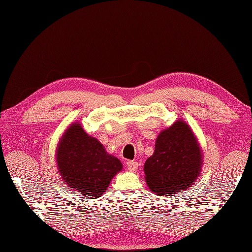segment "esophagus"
Wrapping results in <instances>:
<instances>
[{
  "mask_svg": "<svg viewBox=\"0 0 252 252\" xmlns=\"http://www.w3.org/2000/svg\"><path fill=\"white\" fill-rule=\"evenodd\" d=\"M126 166H127V169H128V170L135 171L136 169H138L139 164L136 163L135 161H127V162H126Z\"/></svg>",
  "mask_w": 252,
  "mask_h": 252,
  "instance_id": "obj_1",
  "label": "esophagus"
}]
</instances>
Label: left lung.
<instances>
[{"label":"left lung","mask_w":252,"mask_h":252,"mask_svg":"<svg viewBox=\"0 0 252 252\" xmlns=\"http://www.w3.org/2000/svg\"><path fill=\"white\" fill-rule=\"evenodd\" d=\"M202 151L191 128L179 120L158 135L154 155L144 165L145 180L152 192L175 194L199 177Z\"/></svg>","instance_id":"8db88e82"}]
</instances>
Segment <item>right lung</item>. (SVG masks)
<instances>
[{"label": "right lung", "instance_id": "1", "mask_svg": "<svg viewBox=\"0 0 252 252\" xmlns=\"http://www.w3.org/2000/svg\"><path fill=\"white\" fill-rule=\"evenodd\" d=\"M57 164L63 182L85 197L102 195L110 181L123 168L103 145L88 135L79 123L68 127L57 149Z\"/></svg>", "mask_w": 252, "mask_h": 252}]
</instances>
